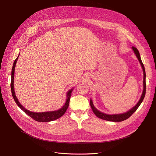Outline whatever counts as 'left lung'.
Instances as JSON below:
<instances>
[{
    "mask_svg": "<svg viewBox=\"0 0 156 156\" xmlns=\"http://www.w3.org/2000/svg\"><path fill=\"white\" fill-rule=\"evenodd\" d=\"M132 49L133 50L135 54L136 55V57L138 58L139 62H140V64L142 67L143 69V71H144V90H143V93L142 95L141 96V98L140 101H138V102L136 104V105L133 107L132 109H130L129 111L123 113V114H112V115H109V114H106L104 113H102L101 112H100L99 111H98L95 107L93 104V102L92 101V100H90V106L91 108L94 112V113L95 114V115L101 119H104V120H107V121H114V122H119V121H122L127 119L128 118H129L132 114L136 111V109H138V108L140 106V105L141 104V103L142 102L145 95V91H146V83H145V68L142 62L140 56V53H139L138 49L135 47H132Z\"/></svg>",
    "mask_w": 156,
    "mask_h": 156,
    "instance_id": "8db88e82",
    "label": "left lung"
}]
</instances>
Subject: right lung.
I'll return each mask as SVG.
<instances>
[{
	"instance_id": "obj_1",
	"label": "right lung",
	"mask_w": 156,
	"mask_h": 156,
	"mask_svg": "<svg viewBox=\"0 0 156 156\" xmlns=\"http://www.w3.org/2000/svg\"><path fill=\"white\" fill-rule=\"evenodd\" d=\"M19 57V56H18ZM18 57L16 58L14 62L13 66H12V71H11V92L12 95L13 97V99L14 101L16 102V104H17L19 107L24 112L29 116H30L31 118L34 119V120L38 121V122H48V121H51L55 120L57 119H58L61 118L63 114L66 111L67 109L68 108V106L69 104V100H70V97L71 95V92L73 90H70L69 92L67 93V100L66 102L65 103L63 107L55 111H51V112H31L27 109L24 108L23 106L19 102L17 98H16V96L14 93V69H15V66H16V62H17Z\"/></svg>"
}]
</instances>
